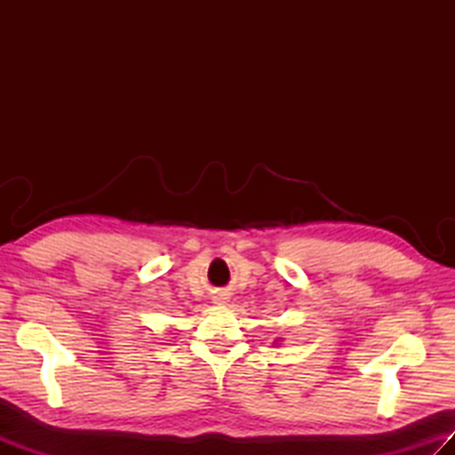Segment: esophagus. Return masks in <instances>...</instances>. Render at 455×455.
<instances>
[{
    "mask_svg": "<svg viewBox=\"0 0 455 455\" xmlns=\"http://www.w3.org/2000/svg\"><path fill=\"white\" fill-rule=\"evenodd\" d=\"M212 301H215L217 305H225L228 301V297H227V293H217L215 297H212Z\"/></svg>",
    "mask_w": 455,
    "mask_h": 455,
    "instance_id": "esophagus-1",
    "label": "esophagus"
}]
</instances>
